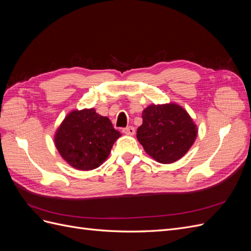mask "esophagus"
Returning a JSON list of instances; mask_svg holds the SVG:
<instances>
[{
  "label": "esophagus",
  "mask_w": 251,
  "mask_h": 251,
  "mask_svg": "<svg viewBox=\"0 0 251 251\" xmlns=\"http://www.w3.org/2000/svg\"><path fill=\"white\" fill-rule=\"evenodd\" d=\"M123 132L126 134V135H130V136H133L135 134V127L133 126H127V127H125Z\"/></svg>",
  "instance_id": "34e87169"
}]
</instances>
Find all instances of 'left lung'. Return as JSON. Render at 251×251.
<instances>
[{"label": "left lung", "instance_id": "8db88e82", "mask_svg": "<svg viewBox=\"0 0 251 251\" xmlns=\"http://www.w3.org/2000/svg\"><path fill=\"white\" fill-rule=\"evenodd\" d=\"M198 127L178 103L150 104L142 111L137 139L146 153L162 164L176 162L194 144Z\"/></svg>", "mask_w": 251, "mask_h": 251}]
</instances>
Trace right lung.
<instances>
[{
    "label": "right lung",
    "instance_id": "obj_1",
    "mask_svg": "<svg viewBox=\"0 0 251 251\" xmlns=\"http://www.w3.org/2000/svg\"><path fill=\"white\" fill-rule=\"evenodd\" d=\"M121 134L110 119L94 108L73 110L67 114L54 135L59 155L73 169L91 171L100 166Z\"/></svg>",
    "mask_w": 251,
    "mask_h": 251
}]
</instances>
